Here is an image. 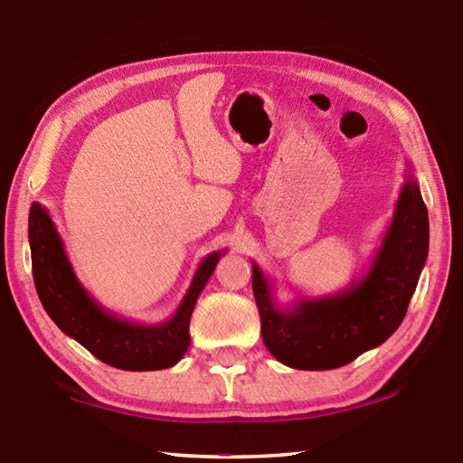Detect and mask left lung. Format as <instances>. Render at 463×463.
Returning <instances> with one entry per match:
<instances>
[{
  "label": "left lung",
  "instance_id": "1",
  "mask_svg": "<svg viewBox=\"0 0 463 463\" xmlns=\"http://www.w3.org/2000/svg\"><path fill=\"white\" fill-rule=\"evenodd\" d=\"M430 250V221L420 186L407 170L393 219L367 273L337 295L297 298L280 307L273 283L252 260V293L265 347L303 371L337 369L379 347L400 327Z\"/></svg>",
  "mask_w": 463,
  "mask_h": 463
}]
</instances>
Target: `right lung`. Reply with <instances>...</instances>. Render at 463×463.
Returning a JSON list of instances; mask_svg holds the SVG:
<instances>
[{
  "instance_id": "right-lung-1",
  "label": "right lung",
  "mask_w": 463,
  "mask_h": 463,
  "mask_svg": "<svg viewBox=\"0 0 463 463\" xmlns=\"http://www.w3.org/2000/svg\"><path fill=\"white\" fill-rule=\"evenodd\" d=\"M27 237L33 283L45 313L58 327L104 364L124 371H156L176 365L190 345V315L216 262L226 250L203 259L176 313L165 323L142 325L104 309L80 283L50 213L40 203L30 208Z\"/></svg>"
}]
</instances>
